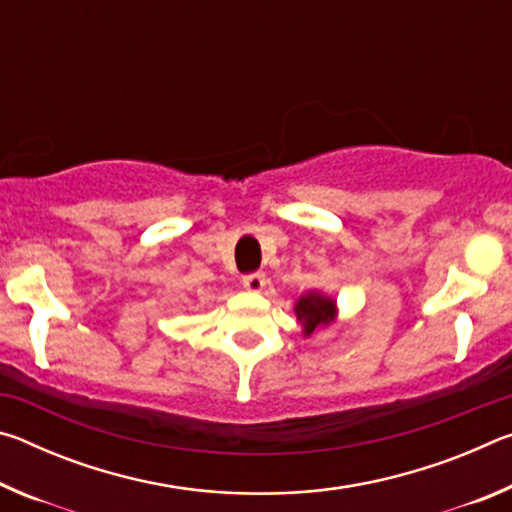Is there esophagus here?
<instances>
[{"mask_svg":"<svg viewBox=\"0 0 512 512\" xmlns=\"http://www.w3.org/2000/svg\"><path fill=\"white\" fill-rule=\"evenodd\" d=\"M244 287L253 293H259L266 287V275L264 273H248L244 275Z\"/></svg>","mask_w":512,"mask_h":512,"instance_id":"34e87169","label":"esophagus"}]
</instances>
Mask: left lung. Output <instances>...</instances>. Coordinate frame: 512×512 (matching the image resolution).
Masks as SVG:
<instances>
[{"label":"left lung","instance_id":"8db88e82","mask_svg":"<svg viewBox=\"0 0 512 512\" xmlns=\"http://www.w3.org/2000/svg\"><path fill=\"white\" fill-rule=\"evenodd\" d=\"M293 311H296V318L302 325V334L305 336H311L316 329L332 325L336 316H339L336 300L325 296V293L320 291L302 293V296L296 300V305H293Z\"/></svg>","mask_w":512,"mask_h":512}]
</instances>
